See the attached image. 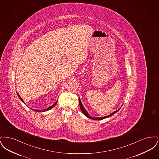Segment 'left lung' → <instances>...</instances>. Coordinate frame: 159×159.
I'll list each match as a JSON object with an SVG mask.
<instances>
[{"mask_svg":"<svg viewBox=\"0 0 159 159\" xmlns=\"http://www.w3.org/2000/svg\"><path fill=\"white\" fill-rule=\"evenodd\" d=\"M79 106H80V109H81V110H82V111L83 114H84V116H86L87 117H88V118H89V119H92V120H102V119H106V118L109 117L113 116V114H114L116 113H117V112L120 110V109H119V110H116V111H114L113 113L110 114V115H108V116H106V117H91V116H89V114H88V113L86 111V110H85V108H84V107H83L82 104V102H81V100H80V98H79Z\"/></svg>","mask_w":159,"mask_h":159,"instance_id":"left-lung-1","label":"left lung"}]
</instances>
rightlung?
Listing matches in <instances>:
<instances>
[{"label":"right lung","instance_id":"1","mask_svg":"<svg viewBox=\"0 0 159 159\" xmlns=\"http://www.w3.org/2000/svg\"><path fill=\"white\" fill-rule=\"evenodd\" d=\"M17 93V95H18V97H19V98L20 99V100L24 103V101L23 100V99L21 98V97H20V96L19 95V94L18 93ZM57 102H58V101L55 103V104H53V105H52L51 106H50V107H49L48 108H47L46 109H45V110H33V109H32V110H34L35 111H37V112H43V111H48V110H50V109H51V108H52L54 106L56 105V104L57 103Z\"/></svg>","mask_w":159,"mask_h":159}]
</instances>
